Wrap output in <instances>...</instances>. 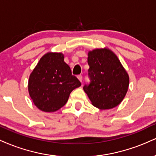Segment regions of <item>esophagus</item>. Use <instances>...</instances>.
Returning a JSON list of instances; mask_svg holds the SVG:
<instances>
[{"label":"esophagus","instance_id":"34e87169","mask_svg":"<svg viewBox=\"0 0 156 156\" xmlns=\"http://www.w3.org/2000/svg\"><path fill=\"white\" fill-rule=\"evenodd\" d=\"M78 78L80 82H82V80H83V77H82L81 75H79V76H78Z\"/></svg>","mask_w":156,"mask_h":156}]
</instances>
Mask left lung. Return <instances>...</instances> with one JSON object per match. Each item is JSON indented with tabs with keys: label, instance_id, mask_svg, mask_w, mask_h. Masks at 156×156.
Returning a JSON list of instances; mask_svg holds the SVG:
<instances>
[{
	"label": "left lung",
	"instance_id": "obj_1",
	"mask_svg": "<svg viewBox=\"0 0 156 156\" xmlns=\"http://www.w3.org/2000/svg\"><path fill=\"white\" fill-rule=\"evenodd\" d=\"M87 62L91 82L83 87L92 104L101 110L117 106L129 87V76L117 55L108 48L89 51Z\"/></svg>",
	"mask_w": 156,
	"mask_h": 156
}]
</instances>
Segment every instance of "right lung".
<instances>
[{"label": "right lung", "instance_id": "add662e5", "mask_svg": "<svg viewBox=\"0 0 156 156\" xmlns=\"http://www.w3.org/2000/svg\"><path fill=\"white\" fill-rule=\"evenodd\" d=\"M62 53L48 52L39 61L28 79V93L39 110L54 112L66 104L69 94L81 83L73 76Z\"/></svg>", "mask_w": 156, "mask_h": 156}]
</instances>
